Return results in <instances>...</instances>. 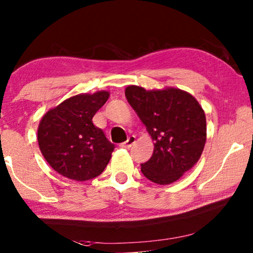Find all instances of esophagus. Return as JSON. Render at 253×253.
I'll return each mask as SVG.
<instances>
[{"mask_svg":"<svg viewBox=\"0 0 253 253\" xmlns=\"http://www.w3.org/2000/svg\"><path fill=\"white\" fill-rule=\"evenodd\" d=\"M135 142H136V137L134 136V135H131V136H129L127 138L126 142H124V143L120 144V147L122 148H125V149H129L131 145H133Z\"/></svg>","mask_w":253,"mask_h":253,"instance_id":"1","label":"esophagus"}]
</instances>
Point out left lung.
<instances>
[{"label":"left lung","instance_id":"8db88e82","mask_svg":"<svg viewBox=\"0 0 253 253\" xmlns=\"http://www.w3.org/2000/svg\"><path fill=\"white\" fill-rule=\"evenodd\" d=\"M125 95L155 141L151 158L141 164L142 173L158 184L175 182L198 162L204 150V110L193 95L177 88L145 90L128 86Z\"/></svg>","mask_w":253,"mask_h":253}]
</instances>
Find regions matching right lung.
Returning <instances> with one entry per match:
<instances>
[{
  "mask_svg": "<svg viewBox=\"0 0 253 253\" xmlns=\"http://www.w3.org/2000/svg\"><path fill=\"white\" fill-rule=\"evenodd\" d=\"M109 96L105 90L72 96L42 117L38 128L39 147L57 173L86 181L104 170L115 144L92 124V117Z\"/></svg>",
  "mask_w": 253,
  "mask_h": 253,
  "instance_id": "obj_1",
  "label": "right lung"
}]
</instances>
